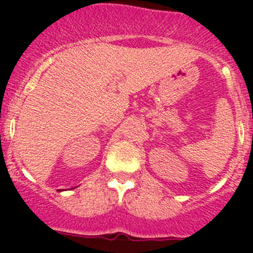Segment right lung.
<instances>
[{"label":"right lung","mask_w":253,"mask_h":253,"mask_svg":"<svg viewBox=\"0 0 253 253\" xmlns=\"http://www.w3.org/2000/svg\"><path fill=\"white\" fill-rule=\"evenodd\" d=\"M58 191H63V190H58Z\"/></svg>","instance_id":"add662e5"}]
</instances>
